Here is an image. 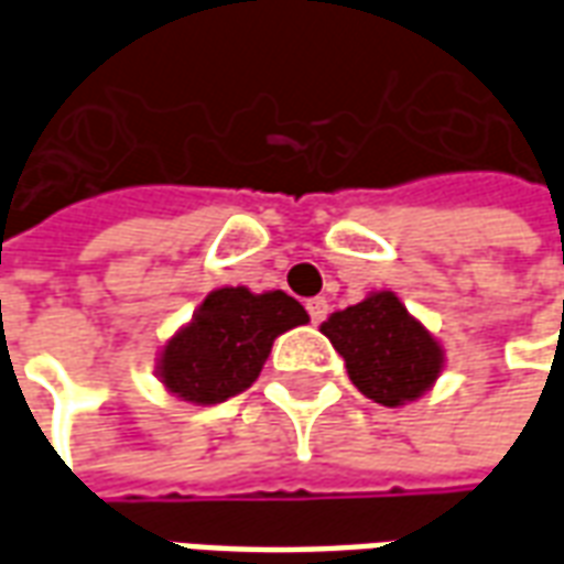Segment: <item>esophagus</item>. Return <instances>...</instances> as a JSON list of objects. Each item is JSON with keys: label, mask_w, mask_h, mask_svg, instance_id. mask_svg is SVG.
I'll return each mask as SVG.
<instances>
[{"label": "esophagus", "mask_w": 564, "mask_h": 564, "mask_svg": "<svg viewBox=\"0 0 564 564\" xmlns=\"http://www.w3.org/2000/svg\"><path fill=\"white\" fill-rule=\"evenodd\" d=\"M307 314H311V323H323V319L329 317V302L326 299H311L307 302Z\"/></svg>", "instance_id": "34e87169"}]
</instances>
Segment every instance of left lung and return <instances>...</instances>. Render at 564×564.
Wrapping results in <instances>:
<instances>
[{
	"label": "left lung",
	"mask_w": 564,
	"mask_h": 564,
	"mask_svg": "<svg viewBox=\"0 0 564 564\" xmlns=\"http://www.w3.org/2000/svg\"><path fill=\"white\" fill-rule=\"evenodd\" d=\"M323 335L344 356L359 392L387 408L420 399L441 371L437 341L392 293L332 314Z\"/></svg>",
	"instance_id": "1"
}]
</instances>
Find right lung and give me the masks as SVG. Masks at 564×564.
Instances as JSON below:
<instances>
[{"label":"right lung","instance_id":"right-lung-1","mask_svg":"<svg viewBox=\"0 0 564 564\" xmlns=\"http://www.w3.org/2000/svg\"><path fill=\"white\" fill-rule=\"evenodd\" d=\"M302 323L307 311L281 290L262 295L245 286L214 290L193 323L165 344L162 383L184 402H226L259 378L271 341Z\"/></svg>","mask_w":564,"mask_h":564}]
</instances>
